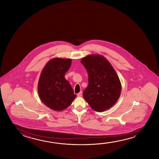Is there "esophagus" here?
<instances>
[{"label":"esophagus","mask_w":159,"mask_h":159,"mask_svg":"<svg viewBox=\"0 0 159 159\" xmlns=\"http://www.w3.org/2000/svg\"><path fill=\"white\" fill-rule=\"evenodd\" d=\"M81 96H82V92L80 91V93H79L78 94L77 96H78V97H81Z\"/></svg>","instance_id":"esophagus-1"}]
</instances>
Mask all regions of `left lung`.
Returning a JSON list of instances; mask_svg holds the SVG:
<instances>
[{
  "label": "left lung",
  "mask_w": 159,
  "mask_h": 159,
  "mask_svg": "<svg viewBox=\"0 0 159 159\" xmlns=\"http://www.w3.org/2000/svg\"><path fill=\"white\" fill-rule=\"evenodd\" d=\"M88 74V85L83 97L92 109L102 112L116 102L121 91L119 76L102 55H88L81 60Z\"/></svg>",
  "instance_id": "obj_1"
}]
</instances>
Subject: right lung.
I'll use <instances>...</instances> for the list:
<instances>
[{"mask_svg": "<svg viewBox=\"0 0 159 159\" xmlns=\"http://www.w3.org/2000/svg\"><path fill=\"white\" fill-rule=\"evenodd\" d=\"M71 59L54 57L42 70L38 84L39 98L48 107L60 111L69 107L75 99L65 73L70 68Z\"/></svg>", "mask_w": 159, "mask_h": 159, "instance_id": "1", "label": "right lung"}]
</instances>
